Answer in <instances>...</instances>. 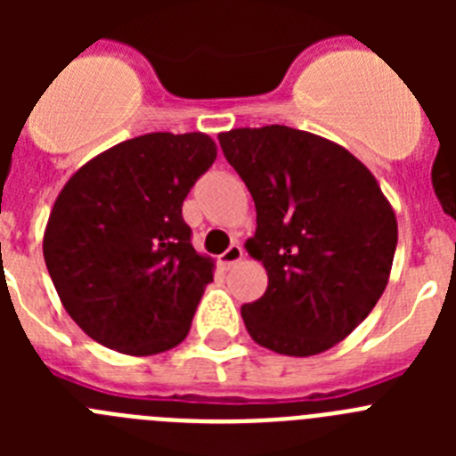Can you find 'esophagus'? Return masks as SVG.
Here are the masks:
<instances>
[{
	"label": "esophagus",
	"mask_w": 456,
	"mask_h": 456,
	"mask_svg": "<svg viewBox=\"0 0 456 456\" xmlns=\"http://www.w3.org/2000/svg\"><path fill=\"white\" fill-rule=\"evenodd\" d=\"M241 257H244V248H241L240 244H231V247L225 248V251L221 253V256L216 257V260H219V265L224 269H231L232 265L240 263Z\"/></svg>",
	"instance_id": "34e87169"
}]
</instances>
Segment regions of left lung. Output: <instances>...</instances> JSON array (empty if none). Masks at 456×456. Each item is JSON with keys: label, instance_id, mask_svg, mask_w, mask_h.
Masks as SVG:
<instances>
[{"label": "left lung", "instance_id": "1", "mask_svg": "<svg viewBox=\"0 0 456 456\" xmlns=\"http://www.w3.org/2000/svg\"><path fill=\"white\" fill-rule=\"evenodd\" d=\"M225 159L256 203L248 256L267 289L241 305L260 347L315 356L349 336L388 285L395 209L370 168L340 143L288 125L221 132Z\"/></svg>", "mask_w": 456, "mask_h": 456}]
</instances>
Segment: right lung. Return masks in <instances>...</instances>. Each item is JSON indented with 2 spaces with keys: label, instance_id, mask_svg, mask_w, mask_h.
I'll return each mask as SVG.
<instances>
[{
  "label": "right lung",
  "instance_id": "right-lung-1",
  "mask_svg": "<svg viewBox=\"0 0 456 456\" xmlns=\"http://www.w3.org/2000/svg\"><path fill=\"white\" fill-rule=\"evenodd\" d=\"M215 159L203 132H152L100 152L63 184L43 256L88 338L130 356L187 338L215 260L191 247L183 200Z\"/></svg>",
  "mask_w": 456,
  "mask_h": 456
}]
</instances>
